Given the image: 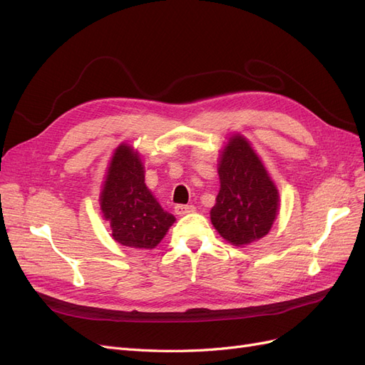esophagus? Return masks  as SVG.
Wrapping results in <instances>:
<instances>
[{"label": "esophagus", "mask_w": 365, "mask_h": 365, "mask_svg": "<svg viewBox=\"0 0 365 365\" xmlns=\"http://www.w3.org/2000/svg\"><path fill=\"white\" fill-rule=\"evenodd\" d=\"M193 212H195V205H182V204L175 205V213L178 216H184L187 213H193Z\"/></svg>", "instance_id": "1"}]
</instances>
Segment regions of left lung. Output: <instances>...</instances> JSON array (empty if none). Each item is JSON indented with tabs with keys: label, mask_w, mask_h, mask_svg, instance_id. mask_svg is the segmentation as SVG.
Masks as SVG:
<instances>
[{
	"label": "left lung",
	"mask_w": 365,
	"mask_h": 365,
	"mask_svg": "<svg viewBox=\"0 0 365 365\" xmlns=\"http://www.w3.org/2000/svg\"><path fill=\"white\" fill-rule=\"evenodd\" d=\"M217 173L220 189L210 212L217 233L236 247L267 236L279 212V190L247 138L228 140Z\"/></svg>",
	"instance_id": "1"
}]
</instances>
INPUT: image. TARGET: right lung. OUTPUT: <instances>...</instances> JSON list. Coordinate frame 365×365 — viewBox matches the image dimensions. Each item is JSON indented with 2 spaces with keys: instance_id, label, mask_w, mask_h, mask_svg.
I'll return each mask as SVG.
<instances>
[{
  "instance_id": "right-lung-1",
  "label": "right lung",
  "mask_w": 365,
  "mask_h": 365,
  "mask_svg": "<svg viewBox=\"0 0 365 365\" xmlns=\"http://www.w3.org/2000/svg\"><path fill=\"white\" fill-rule=\"evenodd\" d=\"M101 208L113 237L129 248H155L175 222L146 187L140 155L128 145H120L109 163Z\"/></svg>"
}]
</instances>
